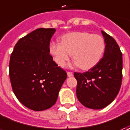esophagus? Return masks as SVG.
I'll use <instances>...</instances> for the list:
<instances>
[{"label":"esophagus","instance_id":"1","mask_svg":"<svg viewBox=\"0 0 130 130\" xmlns=\"http://www.w3.org/2000/svg\"><path fill=\"white\" fill-rule=\"evenodd\" d=\"M67 75L68 77H72L73 72H67Z\"/></svg>","mask_w":130,"mask_h":130}]
</instances>
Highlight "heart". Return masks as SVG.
Segmentation results:
<instances>
[{
    "mask_svg": "<svg viewBox=\"0 0 130 130\" xmlns=\"http://www.w3.org/2000/svg\"><path fill=\"white\" fill-rule=\"evenodd\" d=\"M105 41L99 35L74 32L61 38V43L53 41L49 51L53 59L60 67H64L73 56L75 63L83 69L92 67L102 57Z\"/></svg>",
    "mask_w": 130,
    "mask_h": 130,
    "instance_id": "b5f03b06",
    "label": "heart"
}]
</instances>
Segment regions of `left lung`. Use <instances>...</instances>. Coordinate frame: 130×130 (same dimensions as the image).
Here are the masks:
<instances>
[{"label":"left lung","instance_id":"8db88e82","mask_svg":"<svg viewBox=\"0 0 130 130\" xmlns=\"http://www.w3.org/2000/svg\"><path fill=\"white\" fill-rule=\"evenodd\" d=\"M105 38L103 57L84 73L74 72L77 97L85 107L101 109L117 97L122 81V54L113 38L102 31Z\"/></svg>","mask_w":130,"mask_h":130}]
</instances>
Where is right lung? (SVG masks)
<instances>
[{
	"instance_id": "add662e5",
	"label": "right lung",
	"mask_w": 130,
	"mask_h": 130,
	"mask_svg": "<svg viewBox=\"0 0 130 130\" xmlns=\"http://www.w3.org/2000/svg\"><path fill=\"white\" fill-rule=\"evenodd\" d=\"M54 28H39L18 41L11 53L9 77L13 92L24 106L43 111L56 103L67 74L49 53Z\"/></svg>"
}]
</instances>
